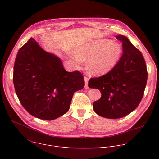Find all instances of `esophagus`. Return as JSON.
Masks as SVG:
<instances>
[{"mask_svg": "<svg viewBox=\"0 0 159 159\" xmlns=\"http://www.w3.org/2000/svg\"><path fill=\"white\" fill-rule=\"evenodd\" d=\"M88 81L89 79L88 77H84V83H85V88H88Z\"/></svg>", "mask_w": 159, "mask_h": 159, "instance_id": "obj_1", "label": "esophagus"}]
</instances>
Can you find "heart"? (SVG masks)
Returning a JSON list of instances; mask_svg holds the SVG:
<instances>
[{
	"instance_id": "heart-1",
	"label": "heart",
	"mask_w": 159,
	"mask_h": 159,
	"mask_svg": "<svg viewBox=\"0 0 159 159\" xmlns=\"http://www.w3.org/2000/svg\"><path fill=\"white\" fill-rule=\"evenodd\" d=\"M74 52L73 58L77 64L88 59V70L94 75H102L111 71L117 64L122 48L118 43L101 39L77 46Z\"/></svg>"
}]
</instances>
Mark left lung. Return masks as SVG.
Segmentation results:
<instances>
[{
	"label": "left lung",
	"mask_w": 159,
	"mask_h": 159,
	"mask_svg": "<svg viewBox=\"0 0 159 159\" xmlns=\"http://www.w3.org/2000/svg\"><path fill=\"white\" fill-rule=\"evenodd\" d=\"M122 42L123 54L114 68L107 74L91 78L90 88H96L101 98L93 103L95 112L102 117L116 119L134 111L144 95L148 73L141 52L124 35L115 37Z\"/></svg>",
	"instance_id": "left-lung-1"
}]
</instances>
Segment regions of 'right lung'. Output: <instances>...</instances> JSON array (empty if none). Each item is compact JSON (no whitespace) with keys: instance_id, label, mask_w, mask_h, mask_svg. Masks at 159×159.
I'll use <instances>...</instances> for the list:
<instances>
[{"instance_id":"add662e5","label":"right lung","mask_w":159,"mask_h":159,"mask_svg":"<svg viewBox=\"0 0 159 159\" xmlns=\"http://www.w3.org/2000/svg\"><path fill=\"white\" fill-rule=\"evenodd\" d=\"M13 84L25 110L46 120L68 112L74 93L84 86L81 73L66 71L61 58L46 52L33 38L19 50Z\"/></svg>"}]
</instances>
